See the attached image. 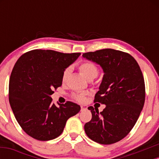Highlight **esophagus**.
<instances>
[{
	"label": "esophagus",
	"mask_w": 159,
	"mask_h": 159,
	"mask_svg": "<svg viewBox=\"0 0 159 159\" xmlns=\"http://www.w3.org/2000/svg\"><path fill=\"white\" fill-rule=\"evenodd\" d=\"M86 109H87V107L84 106V105H81V111L86 110Z\"/></svg>",
	"instance_id": "esophagus-1"
}]
</instances>
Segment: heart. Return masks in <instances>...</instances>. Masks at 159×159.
<instances>
[{
    "instance_id": "heart-1",
    "label": "heart",
    "mask_w": 159,
    "mask_h": 159,
    "mask_svg": "<svg viewBox=\"0 0 159 159\" xmlns=\"http://www.w3.org/2000/svg\"><path fill=\"white\" fill-rule=\"evenodd\" d=\"M79 71L81 72V73L83 75L84 77L88 80H92L93 79L98 75V68L95 63L90 61H84L82 62L81 64L79 65ZM70 72V69L69 68L66 69L63 72V75H62V79L63 81H65L66 79L67 76ZM86 96L87 93H80V92H76L72 94V97L75 99H76L78 102H84L86 98Z\"/></svg>"
}]
</instances>
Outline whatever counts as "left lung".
Instances as JSON below:
<instances>
[{
  "label": "left lung",
  "instance_id": "obj_1",
  "mask_svg": "<svg viewBox=\"0 0 159 159\" xmlns=\"http://www.w3.org/2000/svg\"><path fill=\"white\" fill-rule=\"evenodd\" d=\"M84 57L98 63L104 76L94 102L105 104L98 112L88 107L92 119L84 125L87 135L96 143H116L131 132L145 102V84L141 70L128 53L111 48L83 54Z\"/></svg>",
  "mask_w": 159,
  "mask_h": 159
}]
</instances>
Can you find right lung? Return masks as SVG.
<instances>
[{"label": "right lung", "instance_id": "add662e5", "mask_svg": "<svg viewBox=\"0 0 159 159\" xmlns=\"http://www.w3.org/2000/svg\"><path fill=\"white\" fill-rule=\"evenodd\" d=\"M80 54L35 49L22 54L14 66L9 101L20 126L34 139L45 141L57 138L67 120L81 110L72 102L57 107L51 97L53 90L62 85L65 69Z\"/></svg>", "mask_w": 159, "mask_h": 159}]
</instances>
